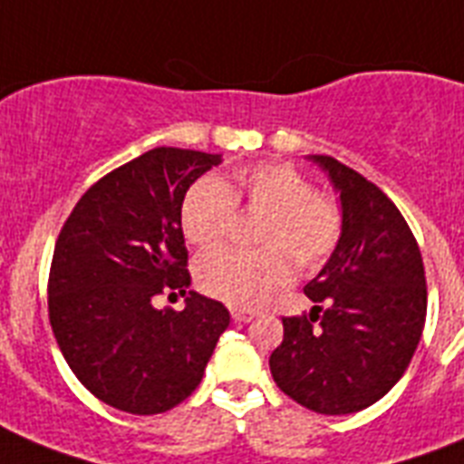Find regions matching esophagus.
<instances>
[{
    "instance_id": "34e87169",
    "label": "esophagus",
    "mask_w": 464,
    "mask_h": 464,
    "mask_svg": "<svg viewBox=\"0 0 464 464\" xmlns=\"http://www.w3.org/2000/svg\"><path fill=\"white\" fill-rule=\"evenodd\" d=\"M231 315L236 323H250L255 317V310H246V308H233Z\"/></svg>"
}]
</instances>
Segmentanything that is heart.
<instances>
[{"label":"heart","instance_id":"b5f03b06","mask_svg":"<svg viewBox=\"0 0 464 464\" xmlns=\"http://www.w3.org/2000/svg\"><path fill=\"white\" fill-rule=\"evenodd\" d=\"M236 207L265 214L257 243L265 250L238 253L214 250L199 257L197 286L228 305L265 304L291 282V265L320 267L342 236V209L330 195L313 192L301 170L286 163H257L240 168L231 180L202 178L188 189L180 207L185 238L197 247L224 238Z\"/></svg>","mask_w":464,"mask_h":464}]
</instances>
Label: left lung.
<instances>
[{
  "instance_id": "left-lung-1",
  "label": "left lung",
  "mask_w": 464,
  "mask_h": 464,
  "mask_svg": "<svg viewBox=\"0 0 464 464\" xmlns=\"http://www.w3.org/2000/svg\"><path fill=\"white\" fill-rule=\"evenodd\" d=\"M339 192L342 236L305 284L308 315L284 317L269 356L282 392L317 414H353L392 390L426 320L424 262L388 195L332 156H308Z\"/></svg>"
}]
</instances>
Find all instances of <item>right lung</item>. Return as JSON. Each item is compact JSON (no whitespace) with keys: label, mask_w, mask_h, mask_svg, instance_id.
I'll list each match as a JSON object with an SVG mask.
<instances>
[{"label":"right lung","mask_w":464,"mask_h":464,"mask_svg":"<svg viewBox=\"0 0 464 464\" xmlns=\"http://www.w3.org/2000/svg\"><path fill=\"white\" fill-rule=\"evenodd\" d=\"M221 154L159 147L86 189L54 246L47 308L54 339L89 392L130 414L188 400L231 323L224 304L189 289L180 207ZM163 290L188 294L159 311Z\"/></svg>","instance_id":"add662e5"}]
</instances>
